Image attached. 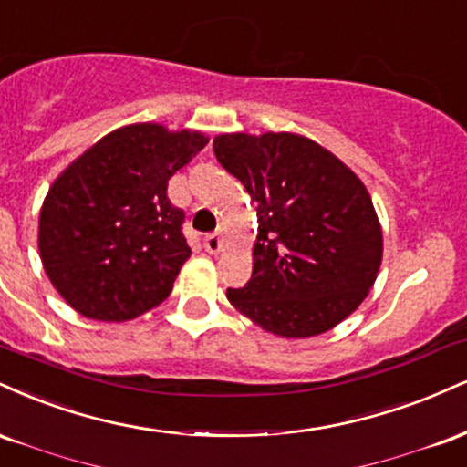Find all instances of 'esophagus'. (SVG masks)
I'll return each mask as SVG.
<instances>
[{"instance_id":"1","label":"esophagus","mask_w":467,"mask_h":467,"mask_svg":"<svg viewBox=\"0 0 467 467\" xmlns=\"http://www.w3.org/2000/svg\"><path fill=\"white\" fill-rule=\"evenodd\" d=\"M202 246H205L207 254H212V255L221 254V249H223V238H221V234L216 232V234L205 235V240H202Z\"/></svg>"}]
</instances>
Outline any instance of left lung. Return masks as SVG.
Wrapping results in <instances>:
<instances>
[{
  "mask_svg": "<svg viewBox=\"0 0 467 467\" xmlns=\"http://www.w3.org/2000/svg\"><path fill=\"white\" fill-rule=\"evenodd\" d=\"M213 152L257 205L254 273L244 288H227L229 304L284 338L348 319L382 262V227L358 174L286 130L216 135Z\"/></svg>",
  "mask_w": 467,
  "mask_h": 467,
  "instance_id": "obj_1",
  "label": "left lung"
}]
</instances>
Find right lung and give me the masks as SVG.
I'll return each instance as SVG.
<instances>
[{
	"mask_svg": "<svg viewBox=\"0 0 467 467\" xmlns=\"http://www.w3.org/2000/svg\"><path fill=\"white\" fill-rule=\"evenodd\" d=\"M201 130L157 122L115 129L49 185L38 255L57 293L93 321H130L172 293L190 246L168 181L205 148Z\"/></svg>",
	"mask_w": 467,
	"mask_h": 467,
	"instance_id": "1",
	"label": "right lung"
}]
</instances>
